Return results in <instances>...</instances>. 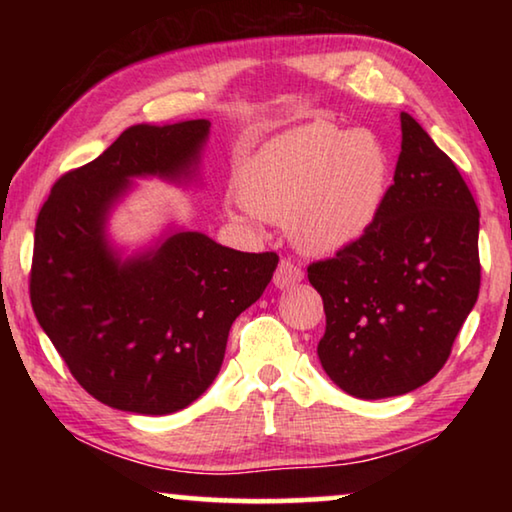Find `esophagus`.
I'll list each match as a JSON object with an SVG mask.
<instances>
[{"mask_svg":"<svg viewBox=\"0 0 512 512\" xmlns=\"http://www.w3.org/2000/svg\"><path fill=\"white\" fill-rule=\"evenodd\" d=\"M302 277H305V271H302L300 264L293 262V259L284 257L280 264H277L275 268V275H273V282L277 289H287V287H293V284L300 282Z\"/></svg>","mask_w":512,"mask_h":512,"instance_id":"esophagus-1","label":"esophagus"}]
</instances>
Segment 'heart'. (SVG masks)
Returning <instances> with one entry per match:
<instances>
[{
    "label": "heart",
    "mask_w": 512,
    "mask_h": 512,
    "mask_svg": "<svg viewBox=\"0 0 512 512\" xmlns=\"http://www.w3.org/2000/svg\"><path fill=\"white\" fill-rule=\"evenodd\" d=\"M391 185V155L370 131L316 121L262 146L239 171L255 214L287 223L307 253H336L370 230Z\"/></svg>",
    "instance_id": "heart-1"
}]
</instances>
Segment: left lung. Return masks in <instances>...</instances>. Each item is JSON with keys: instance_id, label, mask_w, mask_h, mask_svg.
Wrapping results in <instances>:
<instances>
[{"instance_id": "1", "label": "left lung", "mask_w": 512, "mask_h": 512, "mask_svg": "<svg viewBox=\"0 0 512 512\" xmlns=\"http://www.w3.org/2000/svg\"><path fill=\"white\" fill-rule=\"evenodd\" d=\"M393 185L370 230L307 266L323 298L318 359L361 400L415 391L445 366L481 287L479 207L461 171L402 112Z\"/></svg>"}]
</instances>
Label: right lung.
I'll use <instances>...</instances> for the list:
<instances>
[{"label":"right lung","instance_id":"add662e5","mask_svg":"<svg viewBox=\"0 0 512 512\" xmlns=\"http://www.w3.org/2000/svg\"><path fill=\"white\" fill-rule=\"evenodd\" d=\"M207 131V119L128 128L97 160L63 173L38 214L33 314L72 377L112 409L167 415L201 397L219 375L232 323L280 262L201 232H176L128 262L108 250L103 221L128 178L187 173Z\"/></svg>","mask_w":512,"mask_h":512}]
</instances>
